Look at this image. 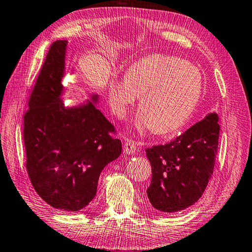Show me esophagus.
<instances>
[{
	"label": "esophagus",
	"instance_id": "esophagus-1",
	"mask_svg": "<svg viewBox=\"0 0 252 252\" xmlns=\"http://www.w3.org/2000/svg\"><path fill=\"white\" fill-rule=\"evenodd\" d=\"M136 145L137 143L132 141V140H126L125 143V146H123V149H125V153L126 154H134L136 151Z\"/></svg>",
	"mask_w": 252,
	"mask_h": 252
}]
</instances>
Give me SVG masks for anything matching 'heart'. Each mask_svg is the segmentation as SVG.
Instances as JSON below:
<instances>
[{"label":"heart","mask_w":252,"mask_h":252,"mask_svg":"<svg viewBox=\"0 0 252 252\" xmlns=\"http://www.w3.org/2000/svg\"><path fill=\"white\" fill-rule=\"evenodd\" d=\"M202 90V74L196 66L176 57L152 55L135 62L125 76L111 77L108 99L112 112L123 118L141 94L137 127L167 134L189 120Z\"/></svg>","instance_id":"1"}]
</instances>
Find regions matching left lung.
Instances as JSON below:
<instances>
[{"label": "left lung", "instance_id": "8db88e82", "mask_svg": "<svg viewBox=\"0 0 252 252\" xmlns=\"http://www.w3.org/2000/svg\"><path fill=\"white\" fill-rule=\"evenodd\" d=\"M219 116L211 112L165 145L146 148L152 164L147 196L157 210L173 213L199 199L211 179L220 135Z\"/></svg>", "mask_w": 252, "mask_h": 252}]
</instances>
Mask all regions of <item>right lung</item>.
Returning a JSON list of instances; mask_svg holds the SVG:
<instances>
[{"label": "right lung", "mask_w": 252, "mask_h": 252, "mask_svg": "<svg viewBox=\"0 0 252 252\" xmlns=\"http://www.w3.org/2000/svg\"><path fill=\"white\" fill-rule=\"evenodd\" d=\"M67 43L50 46L24 116V142L37 195L56 209L78 211L93 200L100 172L120 156L122 144L92 101L71 108L62 101Z\"/></svg>", "instance_id": "add662e5"}]
</instances>
